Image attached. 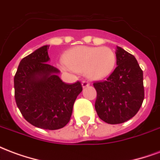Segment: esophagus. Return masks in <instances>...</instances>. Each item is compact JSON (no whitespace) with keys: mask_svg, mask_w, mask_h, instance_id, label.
Segmentation results:
<instances>
[{"mask_svg":"<svg viewBox=\"0 0 160 160\" xmlns=\"http://www.w3.org/2000/svg\"><path fill=\"white\" fill-rule=\"evenodd\" d=\"M90 86V83L87 81V80H83L82 81V87H89Z\"/></svg>","mask_w":160,"mask_h":160,"instance_id":"1","label":"esophagus"}]
</instances>
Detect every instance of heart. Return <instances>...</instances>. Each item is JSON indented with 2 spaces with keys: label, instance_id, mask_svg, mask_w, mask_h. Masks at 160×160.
Wrapping results in <instances>:
<instances>
[{
  "label": "heart",
  "instance_id": "b5f03b06",
  "mask_svg": "<svg viewBox=\"0 0 160 160\" xmlns=\"http://www.w3.org/2000/svg\"><path fill=\"white\" fill-rule=\"evenodd\" d=\"M116 61V55L110 48L77 46L65 54L61 68L66 71L84 72L90 79L101 80L111 74Z\"/></svg>",
  "mask_w": 160,
  "mask_h": 160
}]
</instances>
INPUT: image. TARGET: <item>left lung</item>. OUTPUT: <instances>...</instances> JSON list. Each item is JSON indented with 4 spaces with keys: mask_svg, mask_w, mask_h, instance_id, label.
<instances>
[{
    "mask_svg": "<svg viewBox=\"0 0 160 160\" xmlns=\"http://www.w3.org/2000/svg\"><path fill=\"white\" fill-rule=\"evenodd\" d=\"M118 67L105 80L93 83L98 118L110 124L122 123L134 117L144 100L143 71L133 55L118 47Z\"/></svg>",
    "mask_w": 160,
    "mask_h": 160,
    "instance_id": "8db88e82",
    "label": "left lung"
}]
</instances>
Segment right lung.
I'll return each mask as SVG.
<instances>
[{
  "mask_svg": "<svg viewBox=\"0 0 160 160\" xmlns=\"http://www.w3.org/2000/svg\"><path fill=\"white\" fill-rule=\"evenodd\" d=\"M44 45L24 57L14 75V98L21 114L35 127L55 130L70 121L77 96L81 92L80 81L66 84L49 65Z\"/></svg>",
  "mask_w": 160,
  "mask_h": 160,
  "instance_id": "1",
  "label": "right lung"
}]
</instances>
